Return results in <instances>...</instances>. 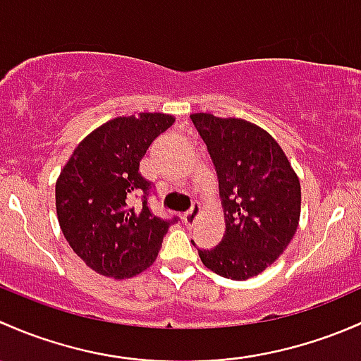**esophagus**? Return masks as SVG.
<instances>
[{"instance_id": "esophagus-1", "label": "esophagus", "mask_w": 361, "mask_h": 361, "mask_svg": "<svg viewBox=\"0 0 361 361\" xmlns=\"http://www.w3.org/2000/svg\"><path fill=\"white\" fill-rule=\"evenodd\" d=\"M200 214H202V208H200V205H196V203H195V205H192L188 212H185L184 217H182V219H184V224L185 226H192V224H195V222L198 221Z\"/></svg>"}]
</instances>
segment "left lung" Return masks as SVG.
Wrapping results in <instances>:
<instances>
[{
	"label": "left lung",
	"instance_id": "obj_1",
	"mask_svg": "<svg viewBox=\"0 0 361 361\" xmlns=\"http://www.w3.org/2000/svg\"><path fill=\"white\" fill-rule=\"evenodd\" d=\"M219 177L226 231L212 250H198L210 271L243 281L276 261L300 219V182L271 133L241 118L195 113Z\"/></svg>",
	"mask_w": 361,
	"mask_h": 361
}]
</instances>
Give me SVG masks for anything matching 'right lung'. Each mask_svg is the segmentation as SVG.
<instances>
[{"instance_id":"add662e5","label":"right lung","mask_w":361,"mask_h":361,"mask_svg":"<svg viewBox=\"0 0 361 361\" xmlns=\"http://www.w3.org/2000/svg\"><path fill=\"white\" fill-rule=\"evenodd\" d=\"M176 116H118L88 133L55 182V208L64 238L90 269L114 280L142 273L158 257L170 224L147 208L149 182L139 172L151 142ZM143 195L142 207H133Z\"/></svg>"}]
</instances>
